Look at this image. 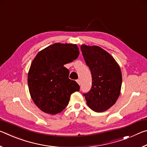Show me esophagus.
<instances>
[{
	"mask_svg": "<svg viewBox=\"0 0 147 147\" xmlns=\"http://www.w3.org/2000/svg\"><path fill=\"white\" fill-rule=\"evenodd\" d=\"M76 82L78 83L79 85H80V80H76Z\"/></svg>",
	"mask_w": 147,
	"mask_h": 147,
	"instance_id": "1",
	"label": "esophagus"
}]
</instances>
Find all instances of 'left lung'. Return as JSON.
Here are the masks:
<instances>
[{"mask_svg": "<svg viewBox=\"0 0 147 147\" xmlns=\"http://www.w3.org/2000/svg\"><path fill=\"white\" fill-rule=\"evenodd\" d=\"M80 49L92 76L91 90L84 94L87 104L94 111L103 112L115 104L120 94V67L111 54L100 47L82 45Z\"/></svg>", "mask_w": 147, "mask_h": 147, "instance_id": "1", "label": "left lung"}]
</instances>
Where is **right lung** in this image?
<instances>
[{
  "mask_svg": "<svg viewBox=\"0 0 147 147\" xmlns=\"http://www.w3.org/2000/svg\"><path fill=\"white\" fill-rule=\"evenodd\" d=\"M75 44L56 43L39 52L28 73L31 98L42 111L55 115L68 105L71 94L80 90L74 80L69 78V71L64 65L79 55Z\"/></svg>",
  "mask_w": 147,
  "mask_h": 147,
  "instance_id": "add662e5",
  "label": "right lung"
}]
</instances>
